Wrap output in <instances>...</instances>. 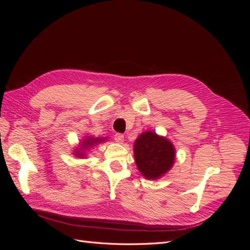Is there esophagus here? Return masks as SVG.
I'll return each mask as SVG.
<instances>
[{"label":"esophagus","mask_w":250,"mask_h":250,"mask_svg":"<svg viewBox=\"0 0 250 250\" xmlns=\"http://www.w3.org/2000/svg\"><path fill=\"white\" fill-rule=\"evenodd\" d=\"M115 141L119 144H123L124 142V135L122 133H116L115 134Z\"/></svg>","instance_id":"obj_1"}]
</instances>
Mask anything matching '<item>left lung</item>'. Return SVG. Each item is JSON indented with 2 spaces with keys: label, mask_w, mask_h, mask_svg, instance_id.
I'll return each instance as SVG.
<instances>
[{
  "label": "left lung",
  "mask_w": 250,
  "mask_h": 250,
  "mask_svg": "<svg viewBox=\"0 0 250 250\" xmlns=\"http://www.w3.org/2000/svg\"><path fill=\"white\" fill-rule=\"evenodd\" d=\"M135 164L147 179H158L167 173L175 161L173 144L153 131H145L134 142Z\"/></svg>",
  "instance_id": "left-lung-1"
}]
</instances>
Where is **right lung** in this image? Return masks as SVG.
I'll return each mask as SVG.
<instances>
[{
	"mask_svg": "<svg viewBox=\"0 0 250 250\" xmlns=\"http://www.w3.org/2000/svg\"><path fill=\"white\" fill-rule=\"evenodd\" d=\"M106 139H101V138H92V137H88L85 138L80 143V148H77V150H75V156L77 157H84L85 156V151L88 150V148L90 147H94L97 144H99L101 142H104Z\"/></svg>",
	"mask_w": 250,
	"mask_h": 250,
	"instance_id": "1",
	"label": "right lung"
}]
</instances>
